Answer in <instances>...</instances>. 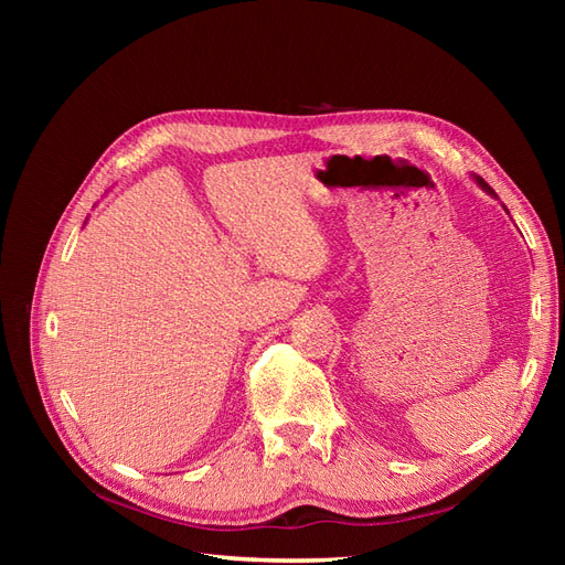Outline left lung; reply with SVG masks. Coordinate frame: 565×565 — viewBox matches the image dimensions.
Segmentation results:
<instances>
[{"mask_svg":"<svg viewBox=\"0 0 565 565\" xmlns=\"http://www.w3.org/2000/svg\"><path fill=\"white\" fill-rule=\"evenodd\" d=\"M476 181H478V185H481V188H483V191H488V193H492V191H490V185H488V183H486V181H483V179H476Z\"/></svg>","mask_w":565,"mask_h":565,"instance_id":"8db88e82","label":"left lung"}]
</instances>
